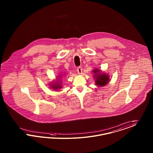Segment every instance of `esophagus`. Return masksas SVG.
I'll return each instance as SVG.
<instances>
[{
	"mask_svg": "<svg viewBox=\"0 0 153 153\" xmlns=\"http://www.w3.org/2000/svg\"><path fill=\"white\" fill-rule=\"evenodd\" d=\"M77 72L79 74H82V69L81 67H79L77 69Z\"/></svg>",
	"mask_w": 153,
	"mask_h": 153,
	"instance_id": "34e87169",
	"label": "esophagus"
}]
</instances>
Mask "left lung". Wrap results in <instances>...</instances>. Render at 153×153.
Segmentation results:
<instances>
[{"label":"left lung","instance_id":"obj_1","mask_svg":"<svg viewBox=\"0 0 153 153\" xmlns=\"http://www.w3.org/2000/svg\"><path fill=\"white\" fill-rule=\"evenodd\" d=\"M100 71L99 69L93 70V72L95 74V76L97 78L95 81L96 85L100 86H102L107 84L108 82L109 81V77L106 75V74H100Z\"/></svg>","mask_w":153,"mask_h":153}]
</instances>
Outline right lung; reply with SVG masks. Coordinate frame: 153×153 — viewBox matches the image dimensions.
I'll use <instances>...</instances> for the list:
<instances>
[{"mask_svg":"<svg viewBox=\"0 0 153 153\" xmlns=\"http://www.w3.org/2000/svg\"><path fill=\"white\" fill-rule=\"evenodd\" d=\"M51 88H53V89L55 90H56L59 89H61L62 86H60V85L59 84V82H53L52 85H51Z\"/></svg>","mask_w":153,"mask_h":153,"instance_id":"add662e5","label":"right lung"}]
</instances>
